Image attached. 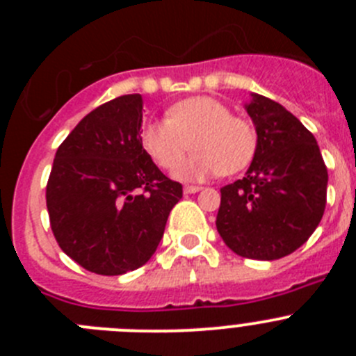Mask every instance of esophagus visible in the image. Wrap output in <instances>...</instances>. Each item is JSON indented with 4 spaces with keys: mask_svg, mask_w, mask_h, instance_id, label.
Returning <instances> with one entry per match:
<instances>
[{
    "mask_svg": "<svg viewBox=\"0 0 356 356\" xmlns=\"http://www.w3.org/2000/svg\"><path fill=\"white\" fill-rule=\"evenodd\" d=\"M185 194H196L200 191H203V187H197V185H185Z\"/></svg>",
    "mask_w": 356,
    "mask_h": 356,
    "instance_id": "esophagus-1",
    "label": "esophagus"
}]
</instances>
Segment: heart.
<instances>
[{"label": "heart", "instance_id": "1", "mask_svg": "<svg viewBox=\"0 0 356 356\" xmlns=\"http://www.w3.org/2000/svg\"><path fill=\"white\" fill-rule=\"evenodd\" d=\"M140 140L162 169L176 168L193 143L197 151L176 171L187 180H203L219 172L235 175L257 151V134L250 122L232 115L225 103L209 96L172 105L168 119L144 124Z\"/></svg>", "mask_w": 356, "mask_h": 356}]
</instances>
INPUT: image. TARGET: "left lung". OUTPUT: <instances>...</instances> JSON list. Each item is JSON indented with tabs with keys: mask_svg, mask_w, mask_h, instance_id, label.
Listing matches in <instances>:
<instances>
[{
	"mask_svg": "<svg viewBox=\"0 0 356 356\" xmlns=\"http://www.w3.org/2000/svg\"><path fill=\"white\" fill-rule=\"evenodd\" d=\"M257 151L242 180L221 188L216 226L244 259L276 260L303 246L323 219L328 169L300 119L269 97L246 105Z\"/></svg>",
	"mask_w": 356,
	"mask_h": 356,
	"instance_id": "1",
	"label": "left lung"
}]
</instances>
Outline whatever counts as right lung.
I'll list each match as a JSON object with an SVG mask.
<instances>
[{
	"label": "right lung",
	"mask_w": 356,
	"mask_h": 356,
	"mask_svg": "<svg viewBox=\"0 0 356 356\" xmlns=\"http://www.w3.org/2000/svg\"><path fill=\"white\" fill-rule=\"evenodd\" d=\"M143 105L140 94H127L85 115L56 149L46 185L58 246L96 275L143 267L184 196L143 147Z\"/></svg>",
	"instance_id": "obj_1"
}]
</instances>
